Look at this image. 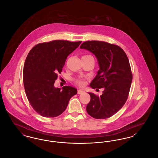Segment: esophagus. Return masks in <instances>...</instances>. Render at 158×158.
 I'll return each mask as SVG.
<instances>
[{
  "label": "esophagus",
  "instance_id": "34e87169",
  "mask_svg": "<svg viewBox=\"0 0 158 158\" xmlns=\"http://www.w3.org/2000/svg\"><path fill=\"white\" fill-rule=\"evenodd\" d=\"M85 93L84 91H82V90H81V89H79L78 91H77V94H83V93Z\"/></svg>",
  "mask_w": 158,
  "mask_h": 158
}]
</instances>
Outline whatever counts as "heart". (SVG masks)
I'll list each match as a JSON object with an SVG mask.
<instances>
[{
    "label": "heart",
    "mask_w": 158,
    "mask_h": 158,
    "mask_svg": "<svg viewBox=\"0 0 158 158\" xmlns=\"http://www.w3.org/2000/svg\"><path fill=\"white\" fill-rule=\"evenodd\" d=\"M84 56H91L89 55ZM75 83L79 85V86H84V85L86 84V81L84 80V79H77L75 81Z\"/></svg>",
    "instance_id": "heart-1"
}]
</instances>
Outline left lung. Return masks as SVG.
Instances as JSON below:
<instances>
[{
  "label": "left lung",
  "instance_id": "left-lung-1",
  "mask_svg": "<svg viewBox=\"0 0 158 158\" xmlns=\"http://www.w3.org/2000/svg\"><path fill=\"white\" fill-rule=\"evenodd\" d=\"M80 48L94 54L100 67L90 86L104 89L100 97L88 93L91 100L86 111L95 119L109 118L121 109L128 97L132 74L128 56L121 47L106 42L86 41Z\"/></svg>",
  "mask_w": 158,
  "mask_h": 158
}]
</instances>
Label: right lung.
I'll return each mask as SVG.
<instances>
[{
  "mask_svg": "<svg viewBox=\"0 0 158 158\" xmlns=\"http://www.w3.org/2000/svg\"><path fill=\"white\" fill-rule=\"evenodd\" d=\"M81 44V41L53 40L39 44L29 52L24 65V86L30 105L40 115L46 118L60 115L77 94L75 88L64 86L60 91L54 83L67 56Z\"/></svg>",
  "mask_w": 158,
  "mask_h": 158,
  "instance_id": "right-lung-1",
  "label": "right lung"
}]
</instances>
